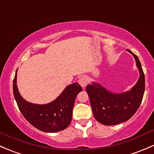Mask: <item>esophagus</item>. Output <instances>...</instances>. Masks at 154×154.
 Masks as SVG:
<instances>
[{
	"label": "esophagus",
	"instance_id": "34e87169",
	"mask_svg": "<svg viewBox=\"0 0 154 154\" xmlns=\"http://www.w3.org/2000/svg\"><path fill=\"white\" fill-rule=\"evenodd\" d=\"M88 82H89L88 79H87V77L86 76L81 77L79 80V83L82 87H85L87 85V84H88Z\"/></svg>",
	"mask_w": 154,
	"mask_h": 154
}]
</instances>
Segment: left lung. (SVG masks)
<instances>
[{"mask_svg":"<svg viewBox=\"0 0 154 154\" xmlns=\"http://www.w3.org/2000/svg\"><path fill=\"white\" fill-rule=\"evenodd\" d=\"M127 51L135 59L140 74L136 84L129 91L114 93L96 82H92L86 87L94 117L97 121L103 125H117L129 120L138 109L143 100L145 75L141 63L134 54Z\"/></svg>","mask_w":154,"mask_h":154,"instance_id":"obj_1","label":"left lung"}]
</instances>
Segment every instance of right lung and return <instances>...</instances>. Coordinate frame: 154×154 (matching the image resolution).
Instances as JSON below:
<instances>
[{
  "instance_id": "add662e5",
  "label": "right lung",
  "mask_w": 154,
  "mask_h": 154,
  "mask_svg": "<svg viewBox=\"0 0 154 154\" xmlns=\"http://www.w3.org/2000/svg\"><path fill=\"white\" fill-rule=\"evenodd\" d=\"M17 71L13 81V92L18 108L26 120L42 131L54 133L65 129L72 120L75 99L82 91V87L78 83L70 84L49 103H29L23 98L17 89Z\"/></svg>"
}]
</instances>
